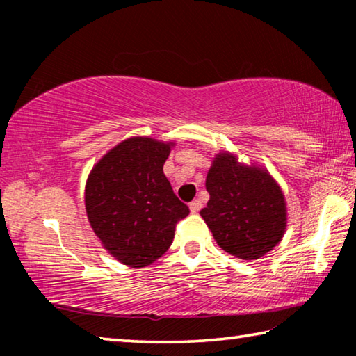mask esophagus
Here are the masks:
<instances>
[{
    "instance_id": "obj_1",
    "label": "esophagus",
    "mask_w": 356,
    "mask_h": 356,
    "mask_svg": "<svg viewBox=\"0 0 356 356\" xmlns=\"http://www.w3.org/2000/svg\"><path fill=\"white\" fill-rule=\"evenodd\" d=\"M201 207H202V201H201V200H195V201L190 202V210H191L193 213L200 212Z\"/></svg>"
}]
</instances>
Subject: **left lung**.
<instances>
[{"label": "left lung", "instance_id": "left-lung-1", "mask_svg": "<svg viewBox=\"0 0 356 356\" xmlns=\"http://www.w3.org/2000/svg\"><path fill=\"white\" fill-rule=\"evenodd\" d=\"M206 188L210 200L201 216L221 250L252 261L281 242L286 200L265 168L238 163L234 154L220 152L207 172Z\"/></svg>", "mask_w": 356, "mask_h": 356}]
</instances>
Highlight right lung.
I'll return each mask as SVG.
<instances>
[{"label": "right lung", "mask_w": 356, "mask_h": 356, "mask_svg": "<svg viewBox=\"0 0 356 356\" xmlns=\"http://www.w3.org/2000/svg\"><path fill=\"white\" fill-rule=\"evenodd\" d=\"M172 146L147 136L129 138L102 156L88 176L84 206L92 231L129 267H147L163 256L176 225L190 213L163 172Z\"/></svg>", "instance_id": "obj_1"}]
</instances>
